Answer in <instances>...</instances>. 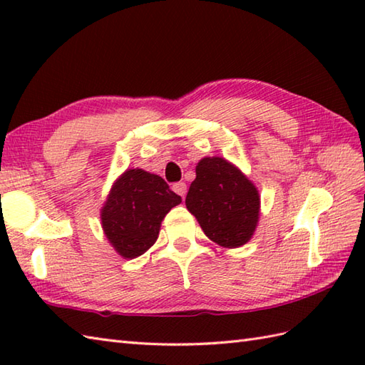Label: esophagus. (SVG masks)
Instances as JSON below:
<instances>
[{"mask_svg": "<svg viewBox=\"0 0 365 365\" xmlns=\"http://www.w3.org/2000/svg\"><path fill=\"white\" fill-rule=\"evenodd\" d=\"M173 190L177 192L178 196L185 197V195H187V183H185V182H178V183H174V185H173Z\"/></svg>", "mask_w": 365, "mask_h": 365, "instance_id": "obj_1", "label": "esophagus"}]
</instances>
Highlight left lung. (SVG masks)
Wrapping results in <instances>:
<instances>
[{
	"label": "left lung",
	"instance_id": "obj_1",
	"mask_svg": "<svg viewBox=\"0 0 365 365\" xmlns=\"http://www.w3.org/2000/svg\"><path fill=\"white\" fill-rule=\"evenodd\" d=\"M185 204L204 234L222 247L243 246L257 227V188L235 165L220 157L197 163Z\"/></svg>",
	"mask_w": 365,
	"mask_h": 365
}]
</instances>
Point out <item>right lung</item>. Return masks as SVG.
<instances>
[{"label": "right lung", "instance_id": "right-lung-1", "mask_svg": "<svg viewBox=\"0 0 365 365\" xmlns=\"http://www.w3.org/2000/svg\"><path fill=\"white\" fill-rule=\"evenodd\" d=\"M182 197L160 175L127 169L108 195L100 213L108 242L123 259H135L157 242L161 221Z\"/></svg>", "mask_w": 365, "mask_h": 365}]
</instances>
